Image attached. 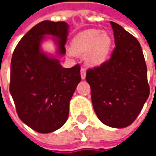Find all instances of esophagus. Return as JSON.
<instances>
[{"mask_svg": "<svg viewBox=\"0 0 156 156\" xmlns=\"http://www.w3.org/2000/svg\"><path fill=\"white\" fill-rule=\"evenodd\" d=\"M81 77L82 80H84L86 78V69L83 68L81 69Z\"/></svg>", "mask_w": 156, "mask_h": 156, "instance_id": "1", "label": "esophagus"}]
</instances>
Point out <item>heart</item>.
Here are the masks:
<instances>
[{"label":"heart","instance_id":"b5f03b06","mask_svg":"<svg viewBox=\"0 0 156 156\" xmlns=\"http://www.w3.org/2000/svg\"><path fill=\"white\" fill-rule=\"evenodd\" d=\"M112 48V38L107 32L99 29H87L72 40L70 50L75 55L82 56L89 66H100L109 55Z\"/></svg>","mask_w":156,"mask_h":156}]
</instances>
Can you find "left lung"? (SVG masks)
Instances as JSON below:
<instances>
[{
  "mask_svg": "<svg viewBox=\"0 0 156 156\" xmlns=\"http://www.w3.org/2000/svg\"><path fill=\"white\" fill-rule=\"evenodd\" d=\"M110 24L115 48L108 62L87 70L86 80L100 121L123 129L134 122L148 98L147 66L137 39L119 24Z\"/></svg>",
  "mask_w": 156,
  "mask_h": 156,
  "instance_id": "obj_1",
  "label": "left lung"
}]
</instances>
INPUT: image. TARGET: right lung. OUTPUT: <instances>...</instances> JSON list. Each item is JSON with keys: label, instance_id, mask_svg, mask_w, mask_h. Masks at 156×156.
Masks as SVG:
<instances>
[{"label": "right lung", "instance_id": "1", "mask_svg": "<svg viewBox=\"0 0 156 156\" xmlns=\"http://www.w3.org/2000/svg\"><path fill=\"white\" fill-rule=\"evenodd\" d=\"M69 28L64 21H41L21 38L12 55L9 91L18 116L38 133H51L65 124L81 81L79 65L65 69L58 59L66 54ZM48 35L53 36L55 55L41 48Z\"/></svg>", "mask_w": 156, "mask_h": 156}]
</instances>
